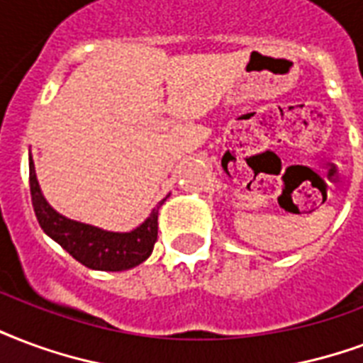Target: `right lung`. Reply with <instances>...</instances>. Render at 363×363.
I'll list each match as a JSON object with an SVG mask.
<instances>
[{
    "instance_id": "right-lung-1",
    "label": "right lung",
    "mask_w": 363,
    "mask_h": 363,
    "mask_svg": "<svg viewBox=\"0 0 363 363\" xmlns=\"http://www.w3.org/2000/svg\"><path fill=\"white\" fill-rule=\"evenodd\" d=\"M30 167V196L32 208L36 213L40 227L48 236L67 250L77 262L86 267L98 271H125L136 267L150 257L154 244L157 240V211L160 206L150 213L140 227L130 233H111V230L98 229L86 223L72 221L65 216L57 213L45 202L40 190L34 161H28Z\"/></svg>"
}]
</instances>
